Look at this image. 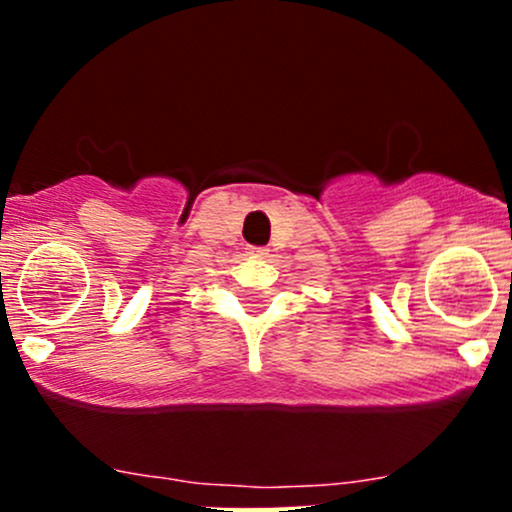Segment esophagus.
<instances>
[{
  "mask_svg": "<svg viewBox=\"0 0 512 512\" xmlns=\"http://www.w3.org/2000/svg\"><path fill=\"white\" fill-rule=\"evenodd\" d=\"M248 255L250 257H260V260H264V257L269 255V250L267 248H255V245H252V248H248Z\"/></svg>",
  "mask_w": 512,
  "mask_h": 512,
  "instance_id": "obj_1",
  "label": "esophagus"
}]
</instances>
